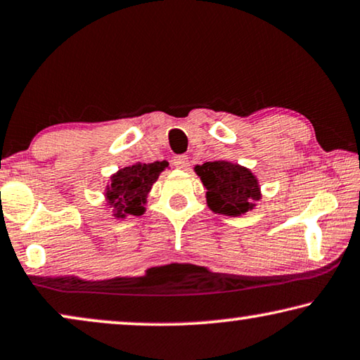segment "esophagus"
Instances as JSON below:
<instances>
[{
    "label": "esophagus",
    "instance_id": "34e87169",
    "mask_svg": "<svg viewBox=\"0 0 360 360\" xmlns=\"http://www.w3.org/2000/svg\"><path fill=\"white\" fill-rule=\"evenodd\" d=\"M173 165H174V168H178V169H187V166H189V158H187L186 155H178V156H174Z\"/></svg>",
    "mask_w": 360,
    "mask_h": 360
}]
</instances>
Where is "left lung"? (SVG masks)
<instances>
[{
	"label": "left lung",
	"instance_id": "obj_1",
	"mask_svg": "<svg viewBox=\"0 0 360 360\" xmlns=\"http://www.w3.org/2000/svg\"><path fill=\"white\" fill-rule=\"evenodd\" d=\"M194 171L207 189V207L215 214L245 215L255 210L256 202L262 199L259 181L245 166L217 160L195 165Z\"/></svg>",
	"mask_w": 360,
	"mask_h": 360
}]
</instances>
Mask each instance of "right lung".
Here are the masks:
<instances>
[{"label": "right lung", "mask_w": 360, "mask_h": 360, "mask_svg": "<svg viewBox=\"0 0 360 360\" xmlns=\"http://www.w3.org/2000/svg\"><path fill=\"white\" fill-rule=\"evenodd\" d=\"M168 168V161L134 163L120 168L110 176L105 186L104 199L115 220L145 214L146 197L160 174Z\"/></svg>", "instance_id": "add662e5"}]
</instances>
